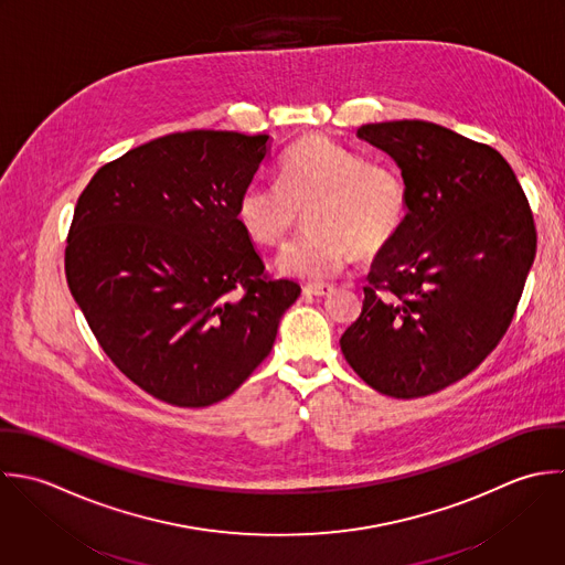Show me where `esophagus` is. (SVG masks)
Wrapping results in <instances>:
<instances>
[{"label":"esophagus","mask_w":565,"mask_h":565,"mask_svg":"<svg viewBox=\"0 0 565 565\" xmlns=\"http://www.w3.org/2000/svg\"><path fill=\"white\" fill-rule=\"evenodd\" d=\"M333 291V285L329 282H309L305 285V294L309 296H329Z\"/></svg>","instance_id":"esophagus-1"}]
</instances>
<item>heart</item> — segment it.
<instances>
[{
	"mask_svg": "<svg viewBox=\"0 0 565 565\" xmlns=\"http://www.w3.org/2000/svg\"><path fill=\"white\" fill-rule=\"evenodd\" d=\"M307 210L309 230L278 256V269L296 278H331L358 254L387 247L405 225L409 189L390 164L369 162L324 136L296 142L280 160L276 182H252L236 201L245 234L278 247Z\"/></svg>",
	"mask_w": 565,
	"mask_h": 565,
	"instance_id": "b5f03b06",
	"label": "heart"
}]
</instances>
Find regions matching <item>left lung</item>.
Here are the masks:
<instances>
[{
    "instance_id": "left-lung-1",
    "label": "left lung",
    "mask_w": 565,
    "mask_h": 565,
    "mask_svg": "<svg viewBox=\"0 0 565 565\" xmlns=\"http://www.w3.org/2000/svg\"><path fill=\"white\" fill-rule=\"evenodd\" d=\"M358 136L398 164L409 210L376 254L362 316L340 347L376 392L434 394L504 338L535 260L533 212L495 149L447 127L394 120Z\"/></svg>"
}]
</instances>
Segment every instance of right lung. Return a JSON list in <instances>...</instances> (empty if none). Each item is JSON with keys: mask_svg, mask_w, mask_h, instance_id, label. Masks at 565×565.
I'll list each match as a JSON object with an SVG mask.
<instances>
[{"mask_svg": "<svg viewBox=\"0 0 565 565\" xmlns=\"http://www.w3.org/2000/svg\"><path fill=\"white\" fill-rule=\"evenodd\" d=\"M267 151L265 134H171L105 164L78 196L70 291L107 358L164 403L230 396L300 296L298 282L265 278L236 218Z\"/></svg>", "mask_w": 565, "mask_h": 565, "instance_id": "right-lung-1", "label": "right lung"}]
</instances>
